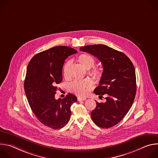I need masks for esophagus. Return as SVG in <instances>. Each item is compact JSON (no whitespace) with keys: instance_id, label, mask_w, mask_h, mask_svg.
<instances>
[{"instance_id":"obj_1","label":"esophagus","mask_w":158,"mask_h":158,"mask_svg":"<svg viewBox=\"0 0 158 158\" xmlns=\"http://www.w3.org/2000/svg\"><path fill=\"white\" fill-rule=\"evenodd\" d=\"M77 100H78V101H85V100H86V98H77Z\"/></svg>"}]
</instances>
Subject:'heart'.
<instances>
[{
	"label": "heart",
	"mask_w": 158,
	"mask_h": 158,
	"mask_svg": "<svg viewBox=\"0 0 158 158\" xmlns=\"http://www.w3.org/2000/svg\"><path fill=\"white\" fill-rule=\"evenodd\" d=\"M78 61L81 65L86 69L93 67L96 64L95 59L88 54H81L78 57ZM70 62H67L63 68V74L65 78L69 77V66ZM88 74L96 80L99 81L103 76V71L99 67H94L88 71ZM94 86L93 81L90 79H85L81 81H75L71 84V91L76 95L84 97L91 91Z\"/></svg>",
	"instance_id": "heart-1"
}]
</instances>
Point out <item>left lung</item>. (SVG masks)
<instances>
[{"label": "left lung", "mask_w": 158, "mask_h": 158, "mask_svg": "<svg viewBox=\"0 0 158 158\" xmlns=\"http://www.w3.org/2000/svg\"><path fill=\"white\" fill-rule=\"evenodd\" d=\"M80 50L91 54L102 64L103 76L94 93L101 97L107 94L106 101L96 102L91 118L100 127H111L125 117L134 102L136 93L134 67L126 54L106 45L86 46Z\"/></svg>", "instance_id": "left-lung-1"}]
</instances>
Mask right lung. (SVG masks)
Returning a JSON list of instances; mask_svg holds the SVG:
<instances>
[{"label":"right lung","instance_id":"add662e5","mask_svg":"<svg viewBox=\"0 0 158 158\" xmlns=\"http://www.w3.org/2000/svg\"><path fill=\"white\" fill-rule=\"evenodd\" d=\"M77 53L67 46H56L35 55L30 60L24 81V91L34 114L44 125L54 129L69 121L71 106L77 98L69 93L55 99L57 84L62 81V67L68 56Z\"/></svg>","mask_w":158,"mask_h":158}]
</instances>
